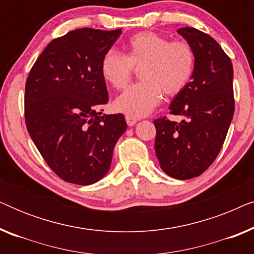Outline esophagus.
<instances>
[{"instance_id": "1", "label": "esophagus", "mask_w": 254, "mask_h": 254, "mask_svg": "<svg viewBox=\"0 0 254 254\" xmlns=\"http://www.w3.org/2000/svg\"><path fill=\"white\" fill-rule=\"evenodd\" d=\"M126 121H127L128 126L131 127L137 123L138 119H137V118H134V117H130V116H126Z\"/></svg>"}]
</instances>
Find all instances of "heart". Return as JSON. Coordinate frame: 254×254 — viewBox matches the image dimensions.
<instances>
[{"instance_id": "b5f03b06", "label": "heart", "mask_w": 254, "mask_h": 254, "mask_svg": "<svg viewBox=\"0 0 254 254\" xmlns=\"http://www.w3.org/2000/svg\"><path fill=\"white\" fill-rule=\"evenodd\" d=\"M133 67H141L138 76L142 81L121 93L114 109L140 118L155 110L163 91L175 96L185 88L193 74L194 54L186 43H170L168 38L147 31L130 38L125 55L116 52L104 55L100 71L107 83L120 90L129 82Z\"/></svg>"}]
</instances>
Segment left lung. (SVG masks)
<instances>
[{"instance_id": "8db88e82", "label": "left lung", "mask_w": 254, "mask_h": 254, "mask_svg": "<svg viewBox=\"0 0 254 254\" xmlns=\"http://www.w3.org/2000/svg\"><path fill=\"white\" fill-rule=\"evenodd\" d=\"M192 48L190 81L173 97L171 114L187 120L177 124L165 118L154 121L155 151L161 169L172 178L200 176L217 157L235 111L234 69L217 41L194 29L177 31Z\"/></svg>"}]
</instances>
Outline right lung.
<instances>
[{
  "mask_svg": "<svg viewBox=\"0 0 254 254\" xmlns=\"http://www.w3.org/2000/svg\"><path fill=\"white\" fill-rule=\"evenodd\" d=\"M121 29H78L52 40L25 85V121L32 141L64 182L91 185L106 176L127 129L123 114H103L109 102L100 64Z\"/></svg>",
  "mask_w": 254,
  "mask_h": 254,
  "instance_id": "add662e5",
  "label": "right lung"
}]
</instances>
